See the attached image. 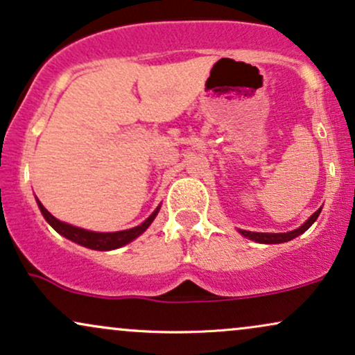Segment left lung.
<instances>
[{
	"instance_id": "8db88e82",
	"label": "left lung",
	"mask_w": 355,
	"mask_h": 355,
	"mask_svg": "<svg viewBox=\"0 0 355 355\" xmlns=\"http://www.w3.org/2000/svg\"><path fill=\"white\" fill-rule=\"evenodd\" d=\"M320 210L322 209L317 210L315 214H312L311 217H309L307 222L302 223V225H300L299 229H295V230H292V232H285V234H262V232H248V230H239V232L243 235V237L254 240V242H259V243H282V242H288V240L299 237L300 234H304V232L307 230L313 222H315L317 217H319Z\"/></svg>"
}]
</instances>
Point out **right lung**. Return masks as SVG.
I'll return each instance as SVG.
<instances>
[{"mask_svg":"<svg viewBox=\"0 0 355 355\" xmlns=\"http://www.w3.org/2000/svg\"><path fill=\"white\" fill-rule=\"evenodd\" d=\"M36 202H38V207L40 210H42L44 220H46V222L50 223L53 229L58 232L60 235H63V237L71 240V242L78 243V245L92 248V250H113V248H120L126 245V243L135 240L138 235H141L146 229H148L150 223L153 222L155 217H157L158 210H160V207H157V210H155L144 223L133 227V229L121 230V232H89V230L80 229V227H73L70 223H64L61 222V220L55 218L50 211L44 209L38 198H36Z\"/></svg>","mask_w":355,"mask_h":355,"instance_id":"right-lung-1","label":"right lung"}]
</instances>
